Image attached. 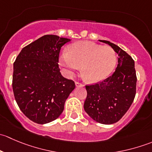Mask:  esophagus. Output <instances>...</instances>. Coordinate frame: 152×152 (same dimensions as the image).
<instances>
[{"instance_id": "34e87169", "label": "esophagus", "mask_w": 152, "mask_h": 152, "mask_svg": "<svg viewBox=\"0 0 152 152\" xmlns=\"http://www.w3.org/2000/svg\"><path fill=\"white\" fill-rule=\"evenodd\" d=\"M75 84H76V87H83L84 86L83 84L81 83V82H75Z\"/></svg>"}]
</instances>
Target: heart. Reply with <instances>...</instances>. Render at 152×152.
Returning a JSON list of instances; mask_svg holds the SVG:
<instances>
[{
    "label": "heart",
    "instance_id": "heart-1",
    "mask_svg": "<svg viewBox=\"0 0 152 152\" xmlns=\"http://www.w3.org/2000/svg\"><path fill=\"white\" fill-rule=\"evenodd\" d=\"M117 57L111 47L90 42H78L70 45L68 53H62L60 63L73 74L82 67L85 79L98 82L106 79L114 70Z\"/></svg>",
    "mask_w": 152,
    "mask_h": 152
}]
</instances>
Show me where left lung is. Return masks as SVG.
Instances as JSON below:
<instances>
[{
	"instance_id": "8db88e82",
	"label": "left lung",
	"mask_w": 152,
	"mask_h": 152,
	"mask_svg": "<svg viewBox=\"0 0 152 152\" xmlns=\"http://www.w3.org/2000/svg\"><path fill=\"white\" fill-rule=\"evenodd\" d=\"M118 53V66L112 76L85 86L87 95L84 109L90 118L102 124L118 121L132 104L136 94V76L132 58L118 45L107 40Z\"/></svg>"
}]
</instances>
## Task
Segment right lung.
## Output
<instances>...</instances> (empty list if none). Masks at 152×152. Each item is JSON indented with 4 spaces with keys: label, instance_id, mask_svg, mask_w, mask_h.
Masks as SVG:
<instances>
[{
    "label": "right lung",
    "instance_id": "obj_1",
    "mask_svg": "<svg viewBox=\"0 0 152 152\" xmlns=\"http://www.w3.org/2000/svg\"><path fill=\"white\" fill-rule=\"evenodd\" d=\"M70 39L45 35L22 49L14 62L12 89L18 107L33 122L45 124L63 112L75 83L59 68L61 48Z\"/></svg>",
    "mask_w": 152,
    "mask_h": 152
}]
</instances>
